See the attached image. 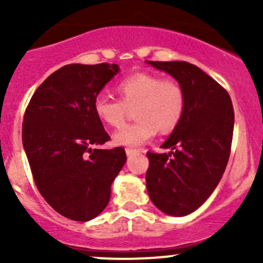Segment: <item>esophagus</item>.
I'll return each mask as SVG.
<instances>
[{"label":"esophagus","mask_w":263,"mask_h":263,"mask_svg":"<svg viewBox=\"0 0 263 263\" xmlns=\"http://www.w3.org/2000/svg\"><path fill=\"white\" fill-rule=\"evenodd\" d=\"M139 153V150H136V148H132V147H126V154L128 156L134 155V154H137Z\"/></svg>","instance_id":"34e87169"}]
</instances>
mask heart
<instances>
[{"instance_id":"obj_1","label":"heart","mask_w":263,"mask_h":263,"mask_svg":"<svg viewBox=\"0 0 263 263\" xmlns=\"http://www.w3.org/2000/svg\"><path fill=\"white\" fill-rule=\"evenodd\" d=\"M121 99L100 94L94 100V110L103 123L110 127L123 124L129 109H135L139 119L121 127L113 140L119 146L139 147L146 144L156 134L173 131L185 109V92L181 82L174 79H163L150 72H136L118 84Z\"/></svg>"}]
</instances>
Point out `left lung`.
I'll use <instances>...</instances> for the list:
<instances>
[{
	"mask_svg": "<svg viewBox=\"0 0 263 263\" xmlns=\"http://www.w3.org/2000/svg\"><path fill=\"white\" fill-rule=\"evenodd\" d=\"M148 65L173 76L185 92L182 121L161 145L171 153L146 154V188L154 205L172 216L197 210L219 184L232 147L234 109L227 90L184 61Z\"/></svg>",
	"mask_w": 263,
	"mask_h": 263,
	"instance_id": "obj_1",
	"label": "left lung"
}]
</instances>
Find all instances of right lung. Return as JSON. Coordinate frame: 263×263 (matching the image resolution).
Segmentation results:
<instances>
[{
    "instance_id": "obj_1",
    "label": "right lung",
    "mask_w": 263,
    "mask_h": 263,
    "mask_svg": "<svg viewBox=\"0 0 263 263\" xmlns=\"http://www.w3.org/2000/svg\"><path fill=\"white\" fill-rule=\"evenodd\" d=\"M118 65H66L31 97L23 122V145L36 188L62 216L89 221L110 198V185L127 160L123 147L98 146L110 137L94 100Z\"/></svg>"
}]
</instances>
